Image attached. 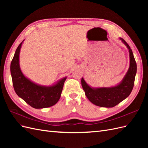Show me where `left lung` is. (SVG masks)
<instances>
[{
    "label": "left lung",
    "mask_w": 148,
    "mask_h": 148,
    "mask_svg": "<svg viewBox=\"0 0 148 148\" xmlns=\"http://www.w3.org/2000/svg\"><path fill=\"white\" fill-rule=\"evenodd\" d=\"M120 40L127 46L129 52L130 66L123 79L117 85L112 87L93 88L82 78V85L85 95L89 101L97 106L113 107L129 96L132 91L136 74V63L130 47L124 39Z\"/></svg>",
    "instance_id": "obj_1"
}]
</instances>
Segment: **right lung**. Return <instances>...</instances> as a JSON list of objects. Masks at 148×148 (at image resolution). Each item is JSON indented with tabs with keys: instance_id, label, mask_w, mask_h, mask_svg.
Masks as SVG:
<instances>
[{
	"instance_id": "obj_1",
	"label": "right lung",
	"mask_w": 148,
	"mask_h": 148,
	"mask_svg": "<svg viewBox=\"0 0 148 148\" xmlns=\"http://www.w3.org/2000/svg\"><path fill=\"white\" fill-rule=\"evenodd\" d=\"M24 40L18 46L10 65L13 86L16 95L34 109L55 105L59 101L66 77L51 86H42L26 78L20 66V49Z\"/></svg>"
}]
</instances>
